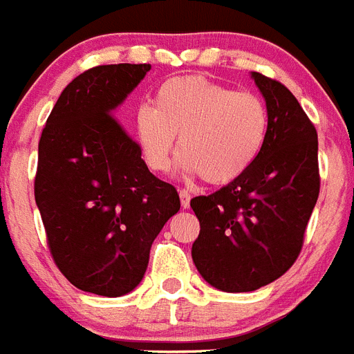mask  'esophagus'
<instances>
[{
	"mask_svg": "<svg viewBox=\"0 0 354 354\" xmlns=\"http://www.w3.org/2000/svg\"><path fill=\"white\" fill-rule=\"evenodd\" d=\"M180 199H181V208L183 210H187V208L190 207V192L189 190H180Z\"/></svg>",
	"mask_w": 354,
	"mask_h": 354,
	"instance_id": "obj_1",
	"label": "esophagus"
}]
</instances>
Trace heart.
Returning a JSON list of instances; mask_svg holds the SVG:
<instances>
[{"label":"heart","mask_w":354,"mask_h":354,"mask_svg":"<svg viewBox=\"0 0 354 354\" xmlns=\"http://www.w3.org/2000/svg\"><path fill=\"white\" fill-rule=\"evenodd\" d=\"M267 131L269 113L257 94L198 75L164 82L155 106L142 104L133 118L135 140L147 167L167 173L180 135L181 171L214 185L236 180L253 165Z\"/></svg>","instance_id":"heart-1"}]
</instances>
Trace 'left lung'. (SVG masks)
Returning <instances> with one entry per match:
<instances>
[{"label":"left lung","mask_w":354,"mask_h":354,"mask_svg":"<svg viewBox=\"0 0 354 354\" xmlns=\"http://www.w3.org/2000/svg\"><path fill=\"white\" fill-rule=\"evenodd\" d=\"M266 100L269 131L248 171L210 196L190 199L199 219L192 260L223 292H251L299 257L319 198L317 131L285 85L251 73Z\"/></svg>","instance_id":"left-lung-1"}]
</instances>
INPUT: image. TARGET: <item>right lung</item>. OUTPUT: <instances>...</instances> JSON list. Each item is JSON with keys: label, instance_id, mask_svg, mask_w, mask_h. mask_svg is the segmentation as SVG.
<instances>
[{"label": "right lung", "instance_id": "obj_1", "mask_svg": "<svg viewBox=\"0 0 354 354\" xmlns=\"http://www.w3.org/2000/svg\"><path fill=\"white\" fill-rule=\"evenodd\" d=\"M149 64L97 66L76 76L39 142L35 203L55 263L76 288L119 297L142 281L153 241L178 210L171 183L149 173L113 118Z\"/></svg>", "mask_w": 354, "mask_h": 354}]
</instances>
